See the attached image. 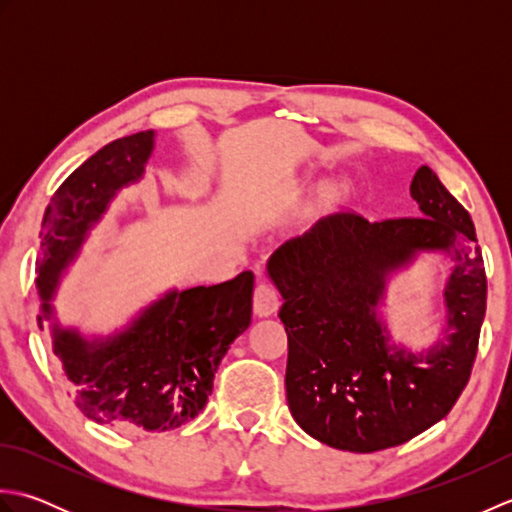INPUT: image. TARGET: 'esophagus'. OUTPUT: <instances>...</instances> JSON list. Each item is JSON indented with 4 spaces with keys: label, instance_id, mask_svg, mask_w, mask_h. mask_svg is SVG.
Masks as SVG:
<instances>
[{
    "label": "esophagus",
    "instance_id": "34e87169",
    "mask_svg": "<svg viewBox=\"0 0 512 512\" xmlns=\"http://www.w3.org/2000/svg\"><path fill=\"white\" fill-rule=\"evenodd\" d=\"M279 290L270 284V281H262L255 288V297H253V310L257 317H268V314L277 312L279 308Z\"/></svg>",
    "mask_w": 512,
    "mask_h": 512
}]
</instances>
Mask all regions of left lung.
<instances>
[{
    "instance_id": "1",
    "label": "left lung",
    "mask_w": 512,
    "mask_h": 512,
    "mask_svg": "<svg viewBox=\"0 0 512 512\" xmlns=\"http://www.w3.org/2000/svg\"><path fill=\"white\" fill-rule=\"evenodd\" d=\"M409 191L416 217L369 222L336 213L268 262L284 297L290 413L341 451H383L427 431L458 402L477 356L486 270L471 215L429 167L416 171ZM418 249H447L456 264L445 289L448 341L427 355L389 346L375 319L384 275Z\"/></svg>"
}]
</instances>
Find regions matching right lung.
<instances>
[{
  "label": "right lung",
  "mask_w": 512,
  "mask_h": 512,
  "mask_svg": "<svg viewBox=\"0 0 512 512\" xmlns=\"http://www.w3.org/2000/svg\"><path fill=\"white\" fill-rule=\"evenodd\" d=\"M151 147L154 132L112 140L54 191L39 235L43 301L114 193L143 176ZM253 286L255 275L244 270L224 284L173 290L107 341L88 343L54 328V354L76 409L125 431H169L193 420L211 396L228 347L250 325ZM48 319L50 306L43 303L41 330Z\"/></svg>",
  "instance_id": "right-lung-1"
}]
</instances>
